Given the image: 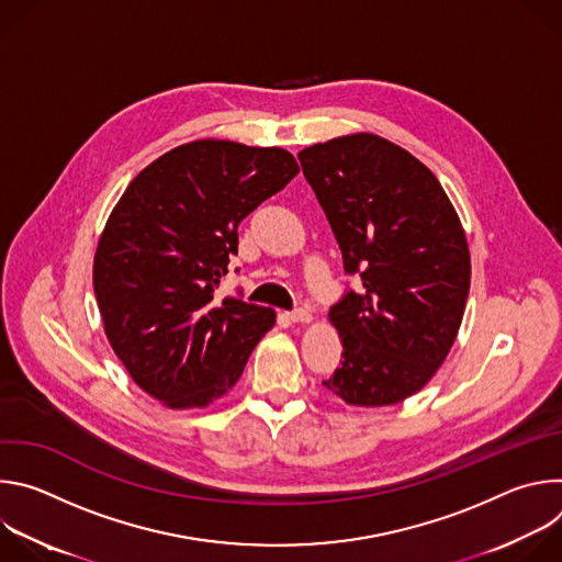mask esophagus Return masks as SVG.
Instances as JSON below:
<instances>
[{
    "instance_id": "1",
    "label": "esophagus",
    "mask_w": 562,
    "mask_h": 562,
    "mask_svg": "<svg viewBox=\"0 0 562 562\" xmlns=\"http://www.w3.org/2000/svg\"><path fill=\"white\" fill-rule=\"evenodd\" d=\"M286 317L291 319V323H311V313L306 308H295V311H289Z\"/></svg>"
}]
</instances>
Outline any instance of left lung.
Masks as SVG:
<instances>
[{"mask_svg": "<svg viewBox=\"0 0 562 562\" xmlns=\"http://www.w3.org/2000/svg\"><path fill=\"white\" fill-rule=\"evenodd\" d=\"M338 239L345 291L329 319L342 362L325 386L356 407L395 405L445 362L471 280L467 237L445 189L418 159L371 133L297 153Z\"/></svg>", "mask_w": 562, "mask_h": 562, "instance_id": "left-lung-1", "label": "left lung"}]
</instances>
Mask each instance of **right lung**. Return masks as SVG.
<instances>
[{
  "label": "right lung",
  "instance_id": "obj_1",
  "mask_svg": "<svg viewBox=\"0 0 562 562\" xmlns=\"http://www.w3.org/2000/svg\"><path fill=\"white\" fill-rule=\"evenodd\" d=\"M300 167L284 148L182 144L115 204L93 262L106 338L131 378L167 407L224 395L276 325V311L215 291L237 256V224Z\"/></svg>",
  "mask_w": 562,
  "mask_h": 562
}]
</instances>
